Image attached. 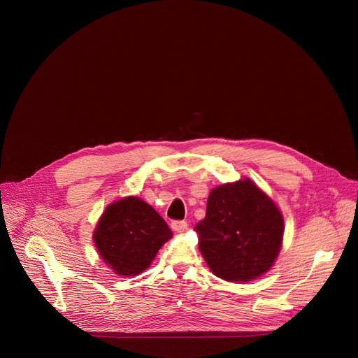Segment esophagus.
<instances>
[{
    "mask_svg": "<svg viewBox=\"0 0 358 358\" xmlns=\"http://www.w3.org/2000/svg\"><path fill=\"white\" fill-rule=\"evenodd\" d=\"M187 222H184V221H174V222H171V228H173V231H176V232H178V234H181V232H184L185 229H187Z\"/></svg>",
    "mask_w": 358,
    "mask_h": 358,
    "instance_id": "obj_1",
    "label": "esophagus"
}]
</instances>
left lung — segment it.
Listing matches in <instances>:
<instances>
[{"instance_id": "8db88e82", "label": "left lung", "mask_w": 358, "mask_h": 358, "mask_svg": "<svg viewBox=\"0 0 358 358\" xmlns=\"http://www.w3.org/2000/svg\"><path fill=\"white\" fill-rule=\"evenodd\" d=\"M194 229L211 272L227 282L245 283L273 266L285 224L276 202L245 177L211 189L207 215Z\"/></svg>"}]
</instances>
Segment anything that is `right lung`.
I'll return each instance as SVG.
<instances>
[{
	"instance_id": "obj_1",
	"label": "right lung",
	"mask_w": 358,
	"mask_h": 358,
	"mask_svg": "<svg viewBox=\"0 0 358 358\" xmlns=\"http://www.w3.org/2000/svg\"><path fill=\"white\" fill-rule=\"evenodd\" d=\"M171 236L173 232L160 214L131 195L108 206L93 231L100 259L119 276L144 272Z\"/></svg>"
}]
</instances>
